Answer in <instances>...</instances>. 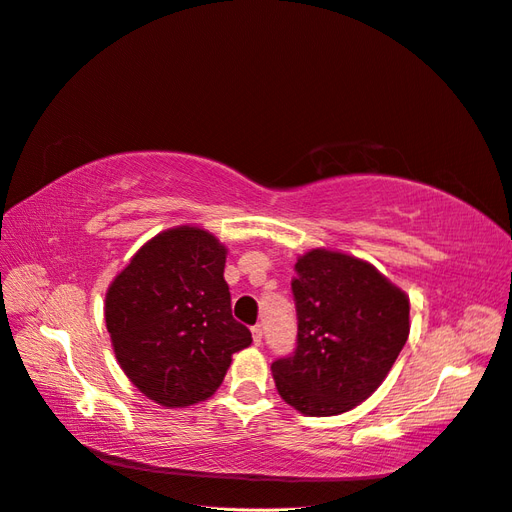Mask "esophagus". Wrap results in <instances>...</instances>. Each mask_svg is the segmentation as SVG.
<instances>
[{"label":"esophagus","mask_w":512,"mask_h":512,"mask_svg":"<svg viewBox=\"0 0 512 512\" xmlns=\"http://www.w3.org/2000/svg\"><path fill=\"white\" fill-rule=\"evenodd\" d=\"M251 334H253V342H255V344H261V340H263V329H261V325H253V327H251Z\"/></svg>","instance_id":"34e87169"}]
</instances>
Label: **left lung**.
<instances>
[{
	"mask_svg": "<svg viewBox=\"0 0 512 512\" xmlns=\"http://www.w3.org/2000/svg\"><path fill=\"white\" fill-rule=\"evenodd\" d=\"M291 291L298 346L272 364L280 398L308 417L368 400L408 340V295L372 263L327 249L298 259Z\"/></svg>",
	"mask_w": 512,
	"mask_h": 512,
	"instance_id": "8db88e82",
	"label": "left lung"
}]
</instances>
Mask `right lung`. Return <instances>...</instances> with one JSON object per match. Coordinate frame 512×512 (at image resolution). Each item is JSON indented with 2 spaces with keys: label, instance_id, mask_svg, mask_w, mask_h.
Wrapping results in <instances>:
<instances>
[{
  "label": "right lung",
  "instance_id": "1",
  "mask_svg": "<svg viewBox=\"0 0 512 512\" xmlns=\"http://www.w3.org/2000/svg\"><path fill=\"white\" fill-rule=\"evenodd\" d=\"M227 249L202 227L148 240L106 293L104 317L121 370L146 398L183 408L219 389L232 355L253 342L232 317Z\"/></svg>",
  "mask_w": 512,
  "mask_h": 512
}]
</instances>
